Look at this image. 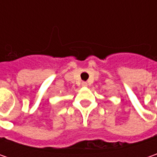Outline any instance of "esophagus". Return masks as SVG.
Here are the masks:
<instances>
[{"label": "esophagus", "instance_id": "34e87169", "mask_svg": "<svg viewBox=\"0 0 157 157\" xmlns=\"http://www.w3.org/2000/svg\"><path fill=\"white\" fill-rule=\"evenodd\" d=\"M87 86H88V84L86 83V82H83V83H82V86H84V87H86Z\"/></svg>", "mask_w": 157, "mask_h": 157}]
</instances>
